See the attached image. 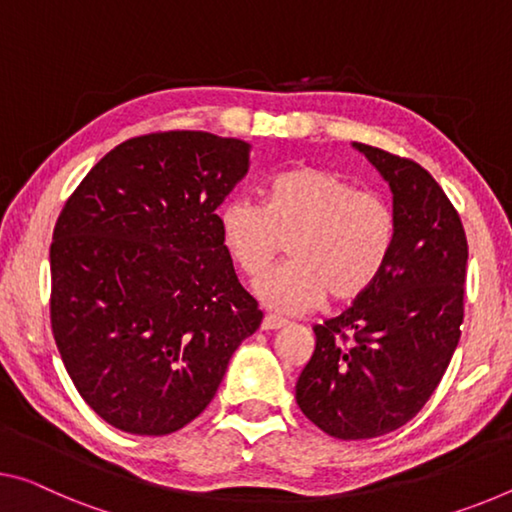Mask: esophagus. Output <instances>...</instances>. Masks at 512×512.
I'll use <instances>...</instances> for the list:
<instances>
[{"instance_id":"esophagus-1","label":"esophagus","mask_w":512,"mask_h":512,"mask_svg":"<svg viewBox=\"0 0 512 512\" xmlns=\"http://www.w3.org/2000/svg\"><path fill=\"white\" fill-rule=\"evenodd\" d=\"M286 325H288V320H283L279 316H265L263 322H261V327L265 329V332H272V329H281Z\"/></svg>"}]
</instances>
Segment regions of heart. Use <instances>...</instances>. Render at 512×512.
<instances>
[{"label": "heart", "instance_id": "heart-1", "mask_svg": "<svg viewBox=\"0 0 512 512\" xmlns=\"http://www.w3.org/2000/svg\"><path fill=\"white\" fill-rule=\"evenodd\" d=\"M219 233L235 267L263 274L288 242L286 265L254 283L267 309L302 313L327 293L334 302L355 300L380 277L393 245V215L373 192L318 167L274 176L263 203L231 199L219 208Z\"/></svg>", "mask_w": 512, "mask_h": 512}]
</instances>
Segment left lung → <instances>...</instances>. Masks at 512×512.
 <instances>
[{
  "mask_svg": "<svg viewBox=\"0 0 512 512\" xmlns=\"http://www.w3.org/2000/svg\"><path fill=\"white\" fill-rule=\"evenodd\" d=\"M352 146L387 180L393 245L373 286L341 316L313 327L316 350L297 377L295 400L327 435L371 439L419 414L458 348L467 238L421 164Z\"/></svg>",
  "mask_w": 512,
  "mask_h": 512,
  "instance_id": "8db88e82",
  "label": "left lung"
}]
</instances>
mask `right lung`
<instances>
[{
	"label": "right lung",
	"instance_id": "add662e5",
	"mask_svg": "<svg viewBox=\"0 0 512 512\" xmlns=\"http://www.w3.org/2000/svg\"><path fill=\"white\" fill-rule=\"evenodd\" d=\"M251 146L171 130L123 141L77 185L50 247V318L84 403L160 437L194 421L263 311L240 286L217 208Z\"/></svg>",
	"mask_w": 512,
	"mask_h": 512
}]
</instances>
